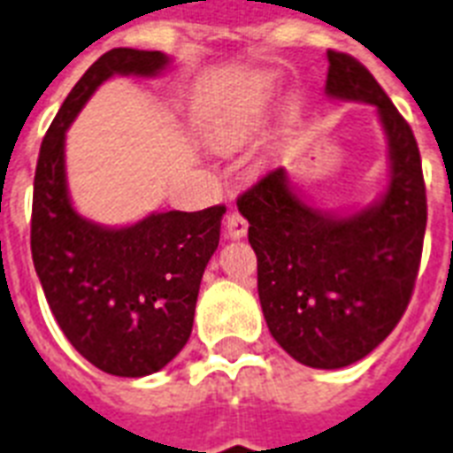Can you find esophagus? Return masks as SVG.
<instances>
[{
  "instance_id": "34e87169",
  "label": "esophagus",
  "mask_w": 453,
  "mask_h": 453,
  "mask_svg": "<svg viewBox=\"0 0 453 453\" xmlns=\"http://www.w3.org/2000/svg\"><path fill=\"white\" fill-rule=\"evenodd\" d=\"M248 234V222H245V217L236 210H231L224 217V236L226 238H243Z\"/></svg>"
}]
</instances>
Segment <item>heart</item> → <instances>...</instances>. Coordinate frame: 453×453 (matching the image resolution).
Listing matches in <instances>:
<instances>
[{
  "label": "heart",
  "instance_id": "obj_1",
  "mask_svg": "<svg viewBox=\"0 0 453 453\" xmlns=\"http://www.w3.org/2000/svg\"><path fill=\"white\" fill-rule=\"evenodd\" d=\"M257 119H259V103L245 104L243 110L226 111L210 128V140L222 150H234L255 128Z\"/></svg>",
  "mask_w": 453,
  "mask_h": 453
}]
</instances>
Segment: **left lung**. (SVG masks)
<instances>
[{
	"label": "left lung",
	"instance_id": "left-lung-1",
	"mask_svg": "<svg viewBox=\"0 0 453 453\" xmlns=\"http://www.w3.org/2000/svg\"><path fill=\"white\" fill-rule=\"evenodd\" d=\"M327 60L325 93L372 104L381 119L390 161L386 194L353 215L323 212L276 168L238 198L271 336L316 370L363 360L395 329L414 292L428 219L410 124L356 58L327 50Z\"/></svg>",
	"mask_w": 453,
	"mask_h": 453
}]
</instances>
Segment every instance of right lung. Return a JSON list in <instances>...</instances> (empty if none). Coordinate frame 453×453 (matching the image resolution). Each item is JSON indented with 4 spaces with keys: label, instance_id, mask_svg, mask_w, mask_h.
Returning a JSON list of instances; mask_svg holds the SVG:
<instances>
[{
    "label": "right lung",
    "instance_id": "right-lung-1",
    "mask_svg": "<svg viewBox=\"0 0 453 453\" xmlns=\"http://www.w3.org/2000/svg\"><path fill=\"white\" fill-rule=\"evenodd\" d=\"M161 50L111 49L65 97L39 150L32 196V262L63 334L97 370L154 374L189 342L198 288L219 245L224 205L151 212L110 229L74 210L65 175V133L114 74L157 77Z\"/></svg>",
    "mask_w": 453,
    "mask_h": 453
}]
</instances>
